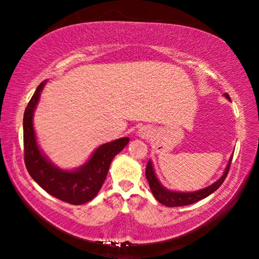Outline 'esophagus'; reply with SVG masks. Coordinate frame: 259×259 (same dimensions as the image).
Returning a JSON list of instances; mask_svg holds the SVG:
<instances>
[{
	"mask_svg": "<svg viewBox=\"0 0 259 259\" xmlns=\"http://www.w3.org/2000/svg\"><path fill=\"white\" fill-rule=\"evenodd\" d=\"M141 134H145V132H143V131H141Z\"/></svg>",
	"mask_w": 259,
	"mask_h": 259,
	"instance_id": "obj_1",
	"label": "esophagus"
}]
</instances>
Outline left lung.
I'll use <instances>...</instances> for the list:
<instances>
[{
  "mask_svg": "<svg viewBox=\"0 0 259 259\" xmlns=\"http://www.w3.org/2000/svg\"><path fill=\"white\" fill-rule=\"evenodd\" d=\"M226 98L230 100L229 94H224ZM232 161V157L230 159L228 166H226V169L224 172V175L222 176V178H219L217 182L214 184H212L211 186L206 187V189H203L200 191H197V192H172V191L166 190L165 187H162V185L159 183V180L157 179V177L154 175L153 171V166H152V162L148 161L147 166H146V178L147 182L150 184L151 191L153 193V196L155 199H157L159 203H161L162 205L168 207H176V206H185V205H190L193 203H197L204 198H206L207 196H210L211 193H213L215 190H218L219 187L228 176L229 169H230V165H231Z\"/></svg>",
  "mask_w": 259,
  "mask_h": 259,
  "instance_id": "left-lung-1",
  "label": "left lung"
}]
</instances>
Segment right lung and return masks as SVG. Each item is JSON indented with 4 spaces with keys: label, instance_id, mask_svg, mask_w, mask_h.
Instances as JSON below:
<instances>
[{
    "label": "right lung",
    "instance_id": "right-lung-1",
    "mask_svg": "<svg viewBox=\"0 0 259 259\" xmlns=\"http://www.w3.org/2000/svg\"><path fill=\"white\" fill-rule=\"evenodd\" d=\"M38 84L23 115L24 164L31 178L58 199L72 205H81L93 199L100 191L113 158L128 144V138L101 145L90 160L75 171H63L51 164L38 150L33 127L34 109L45 86Z\"/></svg>",
    "mask_w": 259,
    "mask_h": 259
}]
</instances>
